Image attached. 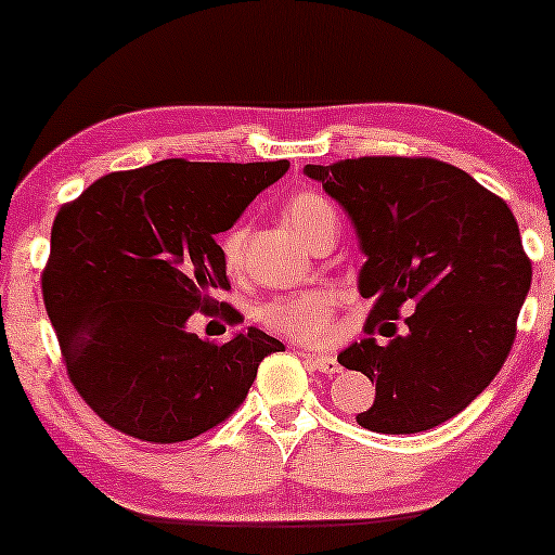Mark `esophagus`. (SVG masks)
Segmentation results:
<instances>
[{
  "mask_svg": "<svg viewBox=\"0 0 555 555\" xmlns=\"http://www.w3.org/2000/svg\"><path fill=\"white\" fill-rule=\"evenodd\" d=\"M306 356V361L313 366L315 371H321V374H338L340 371V363L336 356H328V353H302Z\"/></svg>",
  "mask_w": 555,
  "mask_h": 555,
  "instance_id": "esophagus-1",
  "label": "esophagus"
}]
</instances>
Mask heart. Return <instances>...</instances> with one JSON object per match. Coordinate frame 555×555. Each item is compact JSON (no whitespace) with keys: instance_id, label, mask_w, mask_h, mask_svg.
I'll use <instances>...</instances> for the list:
<instances>
[{"instance_id":"obj_1","label":"heart","mask_w":555,"mask_h":555,"mask_svg":"<svg viewBox=\"0 0 555 555\" xmlns=\"http://www.w3.org/2000/svg\"><path fill=\"white\" fill-rule=\"evenodd\" d=\"M287 219H291L293 230L302 240L313 242L318 232L325 227H338V211L333 204L318 192H298L287 202ZM247 230L242 224L230 227L219 240V255H222L224 270L234 275L242 264V253H245ZM336 293L328 287H313V291H302L295 295H283L264 302L257 310L260 323L268 325L270 331L280 336L300 340V344H325L333 333V313H336Z\"/></svg>"}]
</instances>
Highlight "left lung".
Listing matches in <instances>:
<instances>
[{
  "label": "left lung",
  "mask_w": 555,
  "mask_h": 555,
  "mask_svg": "<svg viewBox=\"0 0 555 555\" xmlns=\"http://www.w3.org/2000/svg\"><path fill=\"white\" fill-rule=\"evenodd\" d=\"M302 171L359 234V293L376 298L366 333L414 310L404 333L378 328L386 346L369 336L338 353L340 366L376 382L374 404L356 422L414 435L452 420L503 369L530 291L533 268L511 207L437 158L363 156Z\"/></svg>",
  "instance_id": "obj_1"
}]
</instances>
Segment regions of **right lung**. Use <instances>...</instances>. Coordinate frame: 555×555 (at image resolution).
Wrapping results in <instances>:
<instances>
[{"mask_svg": "<svg viewBox=\"0 0 555 555\" xmlns=\"http://www.w3.org/2000/svg\"><path fill=\"white\" fill-rule=\"evenodd\" d=\"M287 169L166 158L105 173L57 211L44 308L73 386L113 429L154 444L199 437L285 351L257 328L217 346L186 323L230 308L215 298L230 291L215 237Z\"/></svg>", "mask_w": 555, "mask_h": 555, "instance_id": "add662e5", "label": "right lung"}]
</instances>
